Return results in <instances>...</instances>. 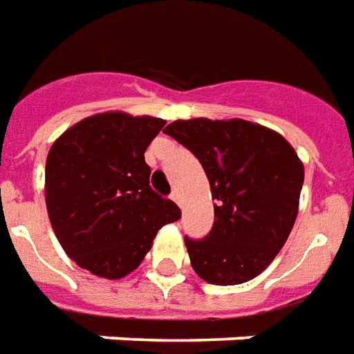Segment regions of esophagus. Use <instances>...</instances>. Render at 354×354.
Wrapping results in <instances>:
<instances>
[{
  "label": "esophagus",
  "instance_id": "1",
  "mask_svg": "<svg viewBox=\"0 0 354 354\" xmlns=\"http://www.w3.org/2000/svg\"><path fill=\"white\" fill-rule=\"evenodd\" d=\"M171 200H173V202H175V204H177V205H183L181 192H179V190H177V189H173V192H171Z\"/></svg>",
  "mask_w": 354,
  "mask_h": 354
}]
</instances>
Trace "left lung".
<instances>
[{
	"label": "left lung",
	"mask_w": 354,
	"mask_h": 354,
	"mask_svg": "<svg viewBox=\"0 0 354 354\" xmlns=\"http://www.w3.org/2000/svg\"><path fill=\"white\" fill-rule=\"evenodd\" d=\"M200 160L215 200L212 230L185 236L205 282L242 284L270 265L292 232L303 164L282 135L245 120H177L164 129Z\"/></svg>",
	"instance_id": "8db88e82"
}]
</instances>
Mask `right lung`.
Segmentation results:
<instances>
[{
	"mask_svg": "<svg viewBox=\"0 0 354 354\" xmlns=\"http://www.w3.org/2000/svg\"><path fill=\"white\" fill-rule=\"evenodd\" d=\"M160 118L104 112L64 131L45 164V204L70 259L116 280L135 270L156 232L181 209L150 187L145 150L164 127Z\"/></svg>",
	"mask_w": 354,
	"mask_h": 354,
	"instance_id": "right-lung-1",
	"label": "right lung"
}]
</instances>
